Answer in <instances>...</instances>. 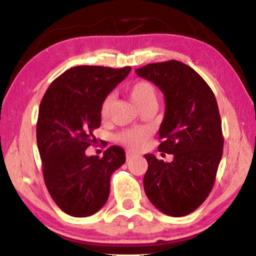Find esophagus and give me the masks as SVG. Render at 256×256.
Listing matches in <instances>:
<instances>
[{
	"mask_svg": "<svg viewBox=\"0 0 256 256\" xmlns=\"http://www.w3.org/2000/svg\"><path fill=\"white\" fill-rule=\"evenodd\" d=\"M136 157H138V154L136 152H133V151H131V150H126V158H128V160L133 159V158H136Z\"/></svg>",
	"mask_w": 256,
	"mask_h": 256,
	"instance_id": "esophagus-1",
	"label": "esophagus"
}]
</instances>
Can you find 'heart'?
I'll return each mask as SVG.
<instances>
[{
    "label": "heart",
    "mask_w": 256,
    "mask_h": 256,
    "mask_svg": "<svg viewBox=\"0 0 256 256\" xmlns=\"http://www.w3.org/2000/svg\"><path fill=\"white\" fill-rule=\"evenodd\" d=\"M130 97L136 105L141 108L149 102H157V92L154 86L146 81H138L133 84L128 89ZM112 102V94L104 99L102 105V118H106L110 114V110ZM149 138V132L144 128H131L122 132L118 136V140L123 144L128 146L131 149H140Z\"/></svg>",
    "instance_id": "b5f03b06"
}]
</instances>
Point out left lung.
Returning <instances> with one entry per match:
<instances>
[{
	"mask_svg": "<svg viewBox=\"0 0 256 256\" xmlns=\"http://www.w3.org/2000/svg\"><path fill=\"white\" fill-rule=\"evenodd\" d=\"M136 73L164 94L166 110L158 132L162 140L158 150L174 156L166 162L152 154H144V192L164 214L186 216L210 194L222 157L216 97L202 76L180 60L148 64Z\"/></svg>",
	"mask_w": 256,
	"mask_h": 256,
	"instance_id": "left-lung-1",
	"label": "left lung"
}]
</instances>
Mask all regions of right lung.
<instances>
[{
    "mask_svg": "<svg viewBox=\"0 0 256 256\" xmlns=\"http://www.w3.org/2000/svg\"><path fill=\"white\" fill-rule=\"evenodd\" d=\"M131 66L71 68L52 82L42 97L37 120V146L42 175L60 210L78 218L96 214L105 204L110 176L125 162L124 149L112 146L98 156L86 149L96 140L102 105Z\"/></svg>",
    "mask_w": 256,
    "mask_h": 256,
    "instance_id": "1",
    "label": "right lung"
}]
</instances>
